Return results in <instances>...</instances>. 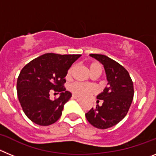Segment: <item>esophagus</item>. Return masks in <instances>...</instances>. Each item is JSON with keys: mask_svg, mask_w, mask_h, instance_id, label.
Wrapping results in <instances>:
<instances>
[{"mask_svg": "<svg viewBox=\"0 0 156 156\" xmlns=\"http://www.w3.org/2000/svg\"><path fill=\"white\" fill-rule=\"evenodd\" d=\"M73 98L76 99V101H80L81 100V98L78 97V96H76V95H73Z\"/></svg>", "mask_w": 156, "mask_h": 156, "instance_id": "1", "label": "esophagus"}]
</instances>
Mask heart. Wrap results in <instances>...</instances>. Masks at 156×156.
<instances>
[{
  "mask_svg": "<svg viewBox=\"0 0 156 156\" xmlns=\"http://www.w3.org/2000/svg\"><path fill=\"white\" fill-rule=\"evenodd\" d=\"M89 69H90V72L92 75L94 73L101 74V71H102V66L98 62H92L89 66ZM73 70L74 66H71L69 69L68 72H67V74H66V78L67 79H70L71 78L72 73H73ZM70 90L73 92L75 94L79 95V96H81V97H84V96H87L90 94H91L92 92L94 91L95 88L92 85L76 82L74 83H73L71 85Z\"/></svg>",
  "mask_w": 156,
  "mask_h": 156,
  "instance_id": "1",
  "label": "heart"
}]
</instances>
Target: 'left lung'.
<instances>
[{
  "label": "left lung",
  "mask_w": 156,
  "mask_h": 156,
  "mask_svg": "<svg viewBox=\"0 0 156 156\" xmlns=\"http://www.w3.org/2000/svg\"><path fill=\"white\" fill-rule=\"evenodd\" d=\"M104 66L108 87L97 96V103L85 114L87 121L98 129H107L120 122L127 114L133 98V84L127 70L108 56L90 54Z\"/></svg>",
  "instance_id": "obj_1"
}]
</instances>
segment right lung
Returning a JSON list of instances; mask_svg holds the SVG:
<instances>
[{
	"label": "right lung",
	"instance_id": "obj_1",
	"mask_svg": "<svg viewBox=\"0 0 156 156\" xmlns=\"http://www.w3.org/2000/svg\"><path fill=\"white\" fill-rule=\"evenodd\" d=\"M80 55L47 53L23 67L17 80L18 98L32 122L49 126L61 117L64 105L72 97L64 87L65 77ZM51 90L61 92L59 98L51 100Z\"/></svg>",
	"mask_w": 156,
	"mask_h": 156
}]
</instances>
